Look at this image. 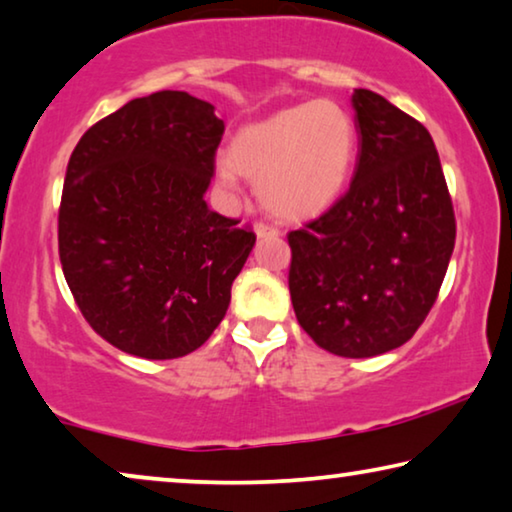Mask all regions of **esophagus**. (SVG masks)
Here are the masks:
<instances>
[{"mask_svg": "<svg viewBox=\"0 0 512 512\" xmlns=\"http://www.w3.org/2000/svg\"><path fill=\"white\" fill-rule=\"evenodd\" d=\"M254 233L258 235V238H279V235H281L279 229H274V226H267L263 222H258L254 226Z\"/></svg>", "mask_w": 512, "mask_h": 512, "instance_id": "1", "label": "esophagus"}]
</instances>
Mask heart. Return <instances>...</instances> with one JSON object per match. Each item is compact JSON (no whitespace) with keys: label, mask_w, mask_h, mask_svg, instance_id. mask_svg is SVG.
Segmentation results:
<instances>
[{"label":"heart","mask_w":512,"mask_h":512,"mask_svg":"<svg viewBox=\"0 0 512 512\" xmlns=\"http://www.w3.org/2000/svg\"><path fill=\"white\" fill-rule=\"evenodd\" d=\"M357 162V125L336 100L283 107L235 132L219 183L235 190L240 176L258 180L263 208L283 222H304L341 199Z\"/></svg>","instance_id":"heart-1"}]
</instances>
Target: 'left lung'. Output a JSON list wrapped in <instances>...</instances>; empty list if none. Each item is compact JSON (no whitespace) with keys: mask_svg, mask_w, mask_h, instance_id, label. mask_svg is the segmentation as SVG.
Returning a JSON list of instances; mask_svg holds the SVG:
<instances>
[{"mask_svg":"<svg viewBox=\"0 0 512 512\" xmlns=\"http://www.w3.org/2000/svg\"><path fill=\"white\" fill-rule=\"evenodd\" d=\"M359 160L350 190L288 233L295 316L322 350L384 355L410 341L442 288L455 215L435 141L368 89L352 93Z\"/></svg>","mask_w":512,"mask_h":512,"instance_id":"left-lung-1","label":"left lung"}]
</instances>
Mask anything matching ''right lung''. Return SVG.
Returning a JSON list of instances; mask_svg holds the SVG:
<instances>
[{
	"mask_svg": "<svg viewBox=\"0 0 512 512\" xmlns=\"http://www.w3.org/2000/svg\"><path fill=\"white\" fill-rule=\"evenodd\" d=\"M224 121L185 91L135 98L70 155L59 258L86 322L128 355L176 359L226 316L256 235L206 196Z\"/></svg>",
	"mask_w": 512,
	"mask_h": 512,
	"instance_id": "right-lung-1",
	"label": "right lung"
}]
</instances>
